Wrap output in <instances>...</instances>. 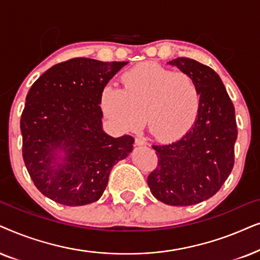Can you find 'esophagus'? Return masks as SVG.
Returning <instances> with one entry per match:
<instances>
[{"label": "esophagus", "instance_id": "34e87169", "mask_svg": "<svg viewBox=\"0 0 260 260\" xmlns=\"http://www.w3.org/2000/svg\"><path fill=\"white\" fill-rule=\"evenodd\" d=\"M146 140L144 139V138L141 137H137L136 138V145H138V146H144V145H146Z\"/></svg>", "mask_w": 260, "mask_h": 260}]
</instances>
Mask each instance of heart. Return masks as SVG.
I'll use <instances>...</instances> for the list:
<instances>
[{"mask_svg": "<svg viewBox=\"0 0 260 260\" xmlns=\"http://www.w3.org/2000/svg\"><path fill=\"white\" fill-rule=\"evenodd\" d=\"M121 82L123 89L106 86L100 98L103 114L120 129H136L145 116L155 139L172 141L195 124L201 90L191 75L144 61L123 72Z\"/></svg>", "mask_w": 260, "mask_h": 260, "instance_id": "heart-1", "label": "heart"}]
</instances>
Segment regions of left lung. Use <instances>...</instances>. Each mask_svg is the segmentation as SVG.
Listing matches in <instances>:
<instances>
[{"mask_svg":"<svg viewBox=\"0 0 260 260\" xmlns=\"http://www.w3.org/2000/svg\"><path fill=\"white\" fill-rule=\"evenodd\" d=\"M169 64L191 75L201 90L196 122L181 139L153 145L158 166L147 183L155 199L170 206H192L219 191L234 165L238 137L235 110L222 81L212 68L176 58Z\"/></svg>","mask_w":260,"mask_h":260,"instance_id":"1","label":"left lung"}]
</instances>
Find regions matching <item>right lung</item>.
I'll return each mask as SVG.
<instances>
[{"label":"right lung","instance_id":"obj_1","mask_svg":"<svg viewBox=\"0 0 260 260\" xmlns=\"http://www.w3.org/2000/svg\"><path fill=\"white\" fill-rule=\"evenodd\" d=\"M126 64L72 58L30 86L20 121L22 157L34 185L54 202H96L113 166L132 152L133 137L103 132L100 107L102 90Z\"/></svg>","mask_w":260,"mask_h":260}]
</instances>
